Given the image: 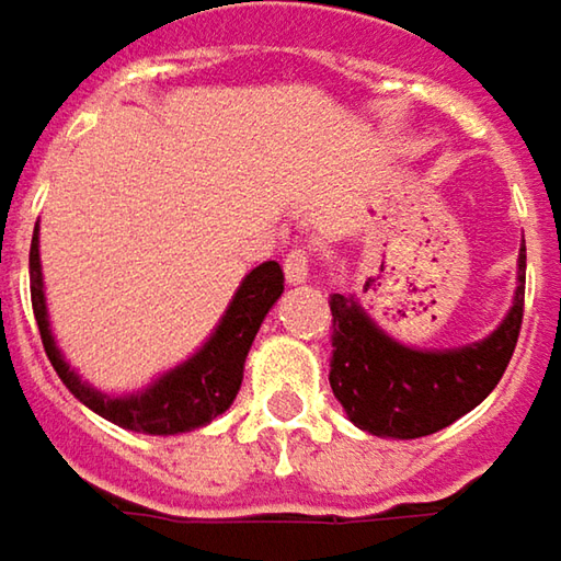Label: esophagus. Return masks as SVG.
Here are the masks:
<instances>
[{
	"label": "esophagus",
	"instance_id": "1",
	"mask_svg": "<svg viewBox=\"0 0 561 561\" xmlns=\"http://www.w3.org/2000/svg\"><path fill=\"white\" fill-rule=\"evenodd\" d=\"M309 271H312V255L306 249H294L284 259V277H287V284H306L309 280Z\"/></svg>",
	"mask_w": 561,
	"mask_h": 561
}]
</instances>
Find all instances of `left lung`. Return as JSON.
<instances>
[{
    "instance_id": "left-lung-1",
    "label": "left lung",
    "mask_w": 561,
    "mask_h": 561,
    "mask_svg": "<svg viewBox=\"0 0 561 561\" xmlns=\"http://www.w3.org/2000/svg\"><path fill=\"white\" fill-rule=\"evenodd\" d=\"M524 271L527 255L520 245L518 287L505 319L483 341L448 351L401 344L359 306L356 296H331V391L353 426L381 438H420L451 426L486 401L518 344Z\"/></svg>"
}]
</instances>
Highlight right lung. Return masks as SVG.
<instances>
[{"label": "right lung", "instance_id": "add662e5", "mask_svg": "<svg viewBox=\"0 0 561 561\" xmlns=\"http://www.w3.org/2000/svg\"><path fill=\"white\" fill-rule=\"evenodd\" d=\"M280 294H284V271L277 262H262L259 267H252L242 277V284L230 299L227 312L220 316L217 328L210 331L208 341L188 359L160 373L141 391L106 394L78 376L66 363L62 351L56 347V337L49 328V309H46V290H43L41 224L31 239V302H34V319L41 328L43 351L81 404L131 433H192L198 426H208L224 410H230L242 385L249 347Z\"/></svg>", "mask_w": 561, "mask_h": 561}]
</instances>
